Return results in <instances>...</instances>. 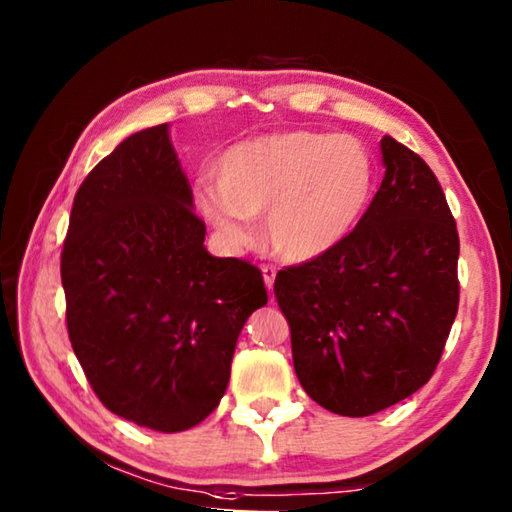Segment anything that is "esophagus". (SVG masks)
<instances>
[{
  "label": "esophagus",
  "mask_w": 512,
  "mask_h": 512,
  "mask_svg": "<svg viewBox=\"0 0 512 512\" xmlns=\"http://www.w3.org/2000/svg\"><path fill=\"white\" fill-rule=\"evenodd\" d=\"M275 266H268V264H264L262 266V275H264V284H266V289L271 291L273 289V282H275Z\"/></svg>",
  "instance_id": "esophagus-1"
}]
</instances>
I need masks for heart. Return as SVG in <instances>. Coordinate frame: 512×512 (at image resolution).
I'll return each mask as SVG.
<instances>
[{"label": "heart", "mask_w": 512, "mask_h": 512, "mask_svg": "<svg viewBox=\"0 0 512 512\" xmlns=\"http://www.w3.org/2000/svg\"><path fill=\"white\" fill-rule=\"evenodd\" d=\"M216 176L219 183L196 187V205L225 246H248L253 214L264 212L275 253L309 262L359 228L375 187V162L350 135L284 131L230 146Z\"/></svg>", "instance_id": "heart-1"}]
</instances>
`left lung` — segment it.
<instances>
[{
  "mask_svg": "<svg viewBox=\"0 0 512 512\" xmlns=\"http://www.w3.org/2000/svg\"><path fill=\"white\" fill-rule=\"evenodd\" d=\"M384 180L332 253L275 277L293 368L323 409L363 418L427 384L458 311V232L418 153L381 140Z\"/></svg>",
  "mask_w": 512,
  "mask_h": 512,
  "instance_id": "8db88e82",
  "label": "left lung"
}]
</instances>
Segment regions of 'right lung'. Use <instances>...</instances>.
<instances>
[{"label": "right lung", "mask_w": 512, "mask_h": 512, "mask_svg": "<svg viewBox=\"0 0 512 512\" xmlns=\"http://www.w3.org/2000/svg\"><path fill=\"white\" fill-rule=\"evenodd\" d=\"M189 180L160 124L126 137L74 196L60 255L67 332L101 404L140 427L203 422L228 388L262 271L212 257Z\"/></svg>", "instance_id": "right-lung-1"}]
</instances>
